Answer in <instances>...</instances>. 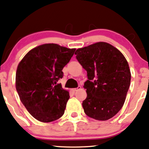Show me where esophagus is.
<instances>
[{
	"label": "esophagus",
	"instance_id": "obj_1",
	"mask_svg": "<svg viewBox=\"0 0 149 149\" xmlns=\"http://www.w3.org/2000/svg\"><path fill=\"white\" fill-rule=\"evenodd\" d=\"M80 88H81V87H80V86H78V88H74V89H73V92H76V91H78V90H80Z\"/></svg>",
	"mask_w": 149,
	"mask_h": 149
}]
</instances>
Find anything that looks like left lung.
<instances>
[{"label": "left lung", "instance_id": "8db88e82", "mask_svg": "<svg viewBox=\"0 0 149 149\" xmlns=\"http://www.w3.org/2000/svg\"><path fill=\"white\" fill-rule=\"evenodd\" d=\"M78 62L86 70L87 97L85 113L98 120H107L123 107L130 85L131 73L123 54L115 47L99 42L75 52Z\"/></svg>", "mask_w": 149, "mask_h": 149}]
</instances>
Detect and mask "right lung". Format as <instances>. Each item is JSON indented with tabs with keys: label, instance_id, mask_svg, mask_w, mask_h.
<instances>
[{
	"label": "right lung",
	"instance_id": "obj_1",
	"mask_svg": "<svg viewBox=\"0 0 149 149\" xmlns=\"http://www.w3.org/2000/svg\"><path fill=\"white\" fill-rule=\"evenodd\" d=\"M75 51L57 44H44L30 50L19 64L17 91L22 103L38 120L52 122L64 115L70 96L57 82Z\"/></svg>",
	"mask_w": 149,
	"mask_h": 149
}]
</instances>
